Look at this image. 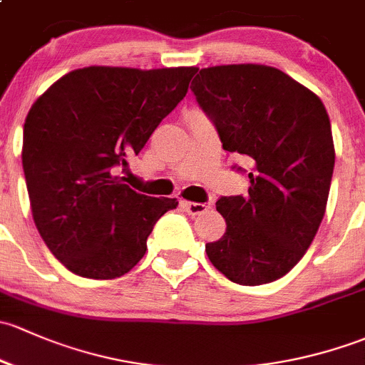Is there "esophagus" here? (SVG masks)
Wrapping results in <instances>:
<instances>
[{
  "label": "esophagus",
  "instance_id": "34e87169",
  "mask_svg": "<svg viewBox=\"0 0 365 365\" xmlns=\"http://www.w3.org/2000/svg\"><path fill=\"white\" fill-rule=\"evenodd\" d=\"M182 207L184 210H186L187 214H191V216H197V214H202L205 212L210 205L209 204H202V202H187L184 200L182 202Z\"/></svg>",
  "mask_w": 365,
  "mask_h": 365
}]
</instances>
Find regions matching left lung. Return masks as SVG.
Returning a JSON list of instances; mask_svg holds the SVG:
<instances>
[{
    "mask_svg": "<svg viewBox=\"0 0 365 365\" xmlns=\"http://www.w3.org/2000/svg\"><path fill=\"white\" fill-rule=\"evenodd\" d=\"M225 151L253 160L247 197H223L227 232L205 244L210 264L246 287L290 272L325 216L336 149L325 105L267 65L202 68L191 82Z\"/></svg>",
    "mask_w": 365,
    "mask_h": 365,
    "instance_id": "obj_1",
    "label": "left lung"
}]
</instances>
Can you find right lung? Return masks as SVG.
I'll use <instances>...</instances> for the list:
<instances>
[{"label": "right lung", "mask_w": 365, "mask_h": 365, "mask_svg": "<svg viewBox=\"0 0 365 365\" xmlns=\"http://www.w3.org/2000/svg\"><path fill=\"white\" fill-rule=\"evenodd\" d=\"M195 66H86L63 75L28 112L22 138L33 220L73 274L114 279L148 250L178 198L137 193L115 175L187 93Z\"/></svg>", "instance_id": "1"}]
</instances>
